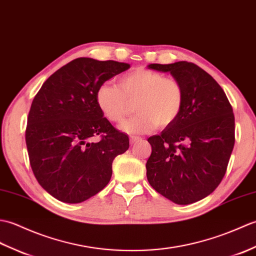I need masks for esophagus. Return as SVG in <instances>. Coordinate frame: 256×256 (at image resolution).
<instances>
[{
  "instance_id": "obj_1",
  "label": "esophagus",
  "mask_w": 256,
  "mask_h": 256,
  "mask_svg": "<svg viewBox=\"0 0 256 256\" xmlns=\"http://www.w3.org/2000/svg\"><path fill=\"white\" fill-rule=\"evenodd\" d=\"M129 140H130V144H134L139 142V141H141L142 139H141L140 137H137V136H130Z\"/></svg>"
}]
</instances>
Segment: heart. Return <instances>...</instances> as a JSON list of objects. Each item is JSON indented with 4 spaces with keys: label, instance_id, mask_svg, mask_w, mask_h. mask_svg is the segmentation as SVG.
I'll list each match as a JSON object with an SVG mask.
<instances>
[{
    "label": "heart",
    "instance_id": "b5f03b06",
    "mask_svg": "<svg viewBox=\"0 0 256 256\" xmlns=\"http://www.w3.org/2000/svg\"><path fill=\"white\" fill-rule=\"evenodd\" d=\"M95 100L103 116L120 124L132 110L137 114L122 126L128 134H146L172 124L183 110V85L161 72L139 68L118 78L117 85L103 83L96 90Z\"/></svg>",
    "mask_w": 256,
    "mask_h": 256
}]
</instances>
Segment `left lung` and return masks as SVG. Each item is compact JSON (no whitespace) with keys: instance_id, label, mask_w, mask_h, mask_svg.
<instances>
[{"instance_id":"left-lung-1","label":"left lung","mask_w":256,"mask_h":256,"mask_svg":"<svg viewBox=\"0 0 256 256\" xmlns=\"http://www.w3.org/2000/svg\"><path fill=\"white\" fill-rule=\"evenodd\" d=\"M183 85L185 100L176 120L148 141L146 178L158 192L178 205L196 202L217 188L234 146V115L224 90L195 64H153Z\"/></svg>"}]
</instances>
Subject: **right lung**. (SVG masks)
Returning <instances> with one entry per match:
<instances>
[{"label":"right lung","mask_w":256,"mask_h":256,"mask_svg":"<svg viewBox=\"0 0 256 256\" xmlns=\"http://www.w3.org/2000/svg\"><path fill=\"white\" fill-rule=\"evenodd\" d=\"M129 68L78 58L50 76L34 98L25 132L30 163L38 183L58 200L78 204L98 194L110 180L114 158L128 150V136L103 116L95 93Z\"/></svg>","instance_id":"1"}]
</instances>
